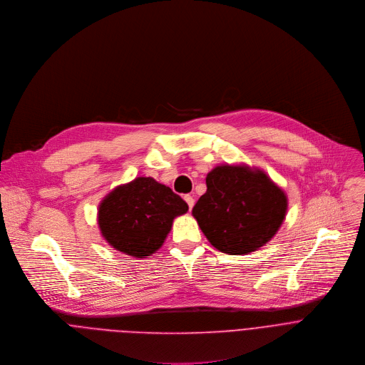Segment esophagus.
I'll list each match as a JSON object with an SVG mask.
<instances>
[{"mask_svg": "<svg viewBox=\"0 0 365 365\" xmlns=\"http://www.w3.org/2000/svg\"><path fill=\"white\" fill-rule=\"evenodd\" d=\"M184 200L187 201V204H188V207H190V210H192V207H194V198H192V195H190V194H187V195H184Z\"/></svg>", "mask_w": 365, "mask_h": 365, "instance_id": "1", "label": "esophagus"}]
</instances>
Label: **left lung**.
Listing matches in <instances>:
<instances>
[{
    "instance_id": "8db88e82",
    "label": "left lung",
    "mask_w": 365,
    "mask_h": 365,
    "mask_svg": "<svg viewBox=\"0 0 365 365\" xmlns=\"http://www.w3.org/2000/svg\"><path fill=\"white\" fill-rule=\"evenodd\" d=\"M192 215L207 240L227 255H249L280 229L287 197L264 171L249 165H217Z\"/></svg>"
}]
</instances>
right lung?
I'll return each mask as SVG.
<instances>
[{
  "mask_svg": "<svg viewBox=\"0 0 365 365\" xmlns=\"http://www.w3.org/2000/svg\"><path fill=\"white\" fill-rule=\"evenodd\" d=\"M187 202L151 177H138L113 188L99 204L98 225L103 239L123 255H154L171 232Z\"/></svg>",
  "mask_w": 365,
  "mask_h": 365,
  "instance_id": "add662e5",
  "label": "right lung"
}]
</instances>
